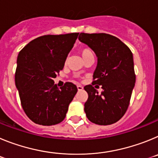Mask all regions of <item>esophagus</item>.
<instances>
[{
	"label": "esophagus",
	"mask_w": 158,
	"mask_h": 158,
	"mask_svg": "<svg viewBox=\"0 0 158 158\" xmlns=\"http://www.w3.org/2000/svg\"><path fill=\"white\" fill-rule=\"evenodd\" d=\"M77 90H78V91H82V90H83V87H82L81 85H78L77 86Z\"/></svg>",
	"instance_id": "1"
}]
</instances>
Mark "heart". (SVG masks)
Returning <instances> with one entry per match:
<instances>
[{
    "instance_id": "obj_1",
    "label": "heart",
    "mask_w": 158,
    "mask_h": 158,
    "mask_svg": "<svg viewBox=\"0 0 158 158\" xmlns=\"http://www.w3.org/2000/svg\"><path fill=\"white\" fill-rule=\"evenodd\" d=\"M80 54L81 55L82 58H87L88 56H90V55H93V51L90 50L89 48H83L80 51Z\"/></svg>"
}]
</instances>
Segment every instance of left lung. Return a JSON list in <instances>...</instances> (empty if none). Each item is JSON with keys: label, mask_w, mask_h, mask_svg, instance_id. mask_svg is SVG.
<instances>
[{"label": "left lung", "mask_w": 158, "mask_h": 158, "mask_svg": "<svg viewBox=\"0 0 158 158\" xmlns=\"http://www.w3.org/2000/svg\"><path fill=\"white\" fill-rule=\"evenodd\" d=\"M78 40L97 58L94 81L84 88L89 95L85 104L86 116L98 125L115 123L127 110L135 85L132 52L118 38L105 33H81ZM99 85L103 89L100 94L96 89Z\"/></svg>", "instance_id": "8db88e82"}]
</instances>
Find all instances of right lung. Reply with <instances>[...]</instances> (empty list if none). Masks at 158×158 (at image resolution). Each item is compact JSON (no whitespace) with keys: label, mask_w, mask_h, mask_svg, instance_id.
Listing matches in <instances>:
<instances>
[{"label":"right lung","mask_w":158,"mask_h":158,"mask_svg":"<svg viewBox=\"0 0 158 158\" xmlns=\"http://www.w3.org/2000/svg\"><path fill=\"white\" fill-rule=\"evenodd\" d=\"M79 33L44 35L31 41L19 53L16 87L23 111L43 126L62 122L77 88L66 82L58 89L54 78L63 69Z\"/></svg>","instance_id":"add662e5"}]
</instances>
